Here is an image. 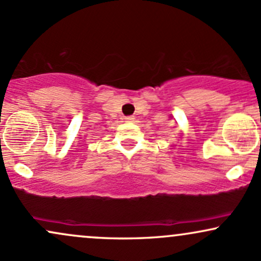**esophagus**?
<instances>
[{"mask_svg": "<svg viewBox=\"0 0 261 261\" xmlns=\"http://www.w3.org/2000/svg\"><path fill=\"white\" fill-rule=\"evenodd\" d=\"M125 121L126 122H133V121H135V118L133 115L131 116H125Z\"/></svg>", "mask_w": 261, "mask_h": 261, "instance_id": "1", "label": "esophagus"}]
</instances>
